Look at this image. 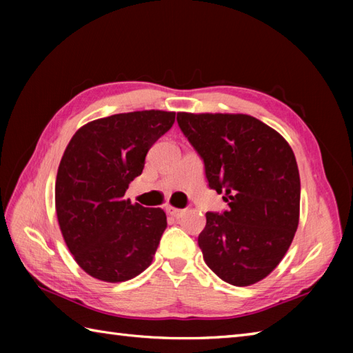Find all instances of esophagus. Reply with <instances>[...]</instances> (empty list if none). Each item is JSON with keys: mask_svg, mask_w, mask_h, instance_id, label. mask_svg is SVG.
Returning <instances> with one entry per match:
<instances>
[{"mask_svg": "<svg viewBox=\"0 0 353 353\" xmlns=\"http://www.w3.org/2000/svg\"><path fill=\"white\" fill-rule=\"evenodd\" d=\"M167 214L174 216V219H181V216L185 214L183 209H179V208H174V206H167Z\"/></svg>", "mask_w": 353, "mask_h": 353, "instance_id": "1", "label": "esophagus"}]
</instances>
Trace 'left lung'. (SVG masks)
Wrapping results in <instances>:
<instances>
[{"label": "left lung", "instance_id": "8db88e82", "mask_svg": "<svg viewBox=\"0 0 353 353\" xmlns=\"http://www.w3.org/2000/svg\"><path fill=\"white\" fill-rule=\"evenodd\" d=\"M205 162L209 188L229 211L206 212L199 247L206 265L235 287L264 279L288 252L301 215V177L281 133L244 114L177 112Z\"/></svg>", "mask_w": 353, "mask_h": 353}]
</instances>
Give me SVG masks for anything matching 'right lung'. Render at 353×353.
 <instances>
[{"mask_svg":"<svg viewBox=\"0 0 353 353\" xmlns=\"http://www.w3.org/2000/svg\"><path fill=\"white\" fill-rule=\"evenodd\" d=\"M176 112L137 110L81 125L56 177V214L79 267L103 282H125L152 264L167 215L124 199L145 154L174 123Z\"/></svg>","mask_w":353,"mask_h":353,"instance_id":"1","label":"right lung"}]
</instances>
